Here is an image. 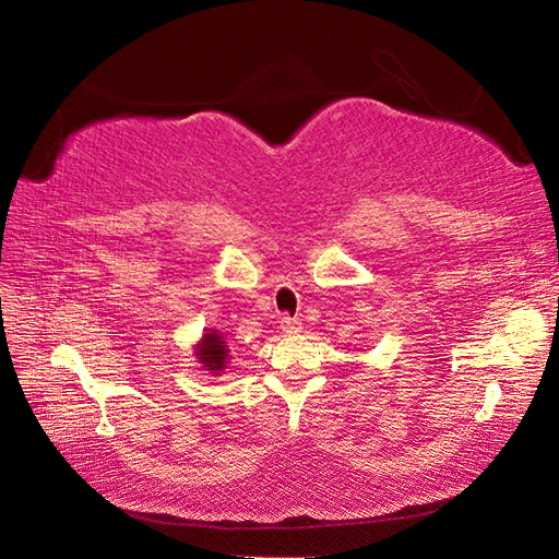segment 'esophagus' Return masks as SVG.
<instances>
[{
    "label": "esophagus",
    "mask_w": 559,
    "mask_h": 559,
    "mask_svg": "<svg viewBox=\"0 0 559 559\" xmlns=\"http://www.w3.org/2000/svg\"><path fill=\"white\" fill-rule=\"evenodd\" d=\"M281 330H283V334H297L301 330V322L297 318H287L285 316L281 320Z\"/></svg>",
    "instance_id": "esophagus-1"
}]
</instances>
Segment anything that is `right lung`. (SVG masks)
<instances>
[{
	"instance_id": "1",
	"label": "right lung",
	"mask_w": 559,
	"mask_h": 559,
	"mask_svg": "<svg viewBox=\"0 0 559 559\" xmlns=\"http://www.w3.org/2000/svg\"><path fill=\"white\" fill-rule=\"evenodd\" d=\"M194 357L204 371L221 376L229 362V348L223 334L218 330H206V334H202V338L194 344Z\"/></svg>"
}]
</instances>
